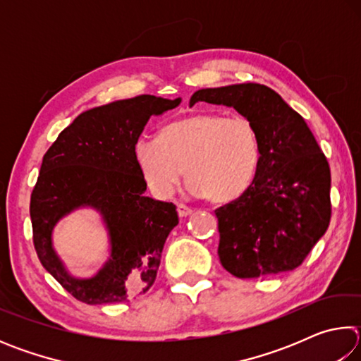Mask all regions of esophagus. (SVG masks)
Segmentation results:
<instances>
[{"mask_svg": "<svg viewBox=\"0 0 361 361\" xmlns=\"http://www.w3.org/2000/svg\"><path fill=\"white\" fill-rule=\"evenodd\" d=\"M176 212H178V215L181 216V218H185V216H189L192 213V209L191 207H188V205H185V204H178V207H176Z\"/></svg>", "mask_w": 361, "mask_h": 361, "instance_id": "obj_1", "label": "esophagus"}]
</instances>
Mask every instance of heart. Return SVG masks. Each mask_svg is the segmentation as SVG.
<instances>
[{
  "mask_svg": "<svg viewBox=\"0 0 361 361\" xmlns=\"http://www.w3.org/2000/svg\"><path fill=\"white\" fill-rule=\"evenodd\" d=\"M133 159L157 197L172 195L186 170L189 191L226 204L239 199L253 183L261 142L248 118L202 111L164 126L159 138H138Z\"/></svg>",
  "mask_w": 361,
  "mask_h": 361,
  "instance_id": "1",
  "label": "heart"
}]
</instances>
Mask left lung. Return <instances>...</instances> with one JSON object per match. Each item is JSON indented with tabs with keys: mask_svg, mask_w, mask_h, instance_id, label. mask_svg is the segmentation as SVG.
<instances>
[{
	"mask_svg": "<svg viewBox=\"0 0 361 361\" xmlns=\"http://www.w3.org/2000/svg\"><path fill=\"white\" fill-rule=\"evenodd\" d=\"M197 102L234 108L259 133L258 172L239 199L215 210L218 256L239 279L296 269L325 234L331 218V173L301 114L276 90L245 82L200 89Z\"/></svg>",
	"mask_w": 361,
	"mask_h": 361,
	"instance_id": "1",
	"label": "left lung"
}]
</instances>
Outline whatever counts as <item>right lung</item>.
Instances as JSON below:
<instances>
[{
    "label": "right lung",
    "mask_w": 361,
    "mask_h": 361,
    "mask_svg": "<svg viewBox=\"0 0 361 361\" xmlns=\"http://www.w3.org/2000/svg\"><path fill=\"white\" fill-rule=\"evenodd\" d=\"M180 103V97L138 95L87 109L42 157L30 200L33 243L46 271L79 301H130L154 283L164 243L178 224V213L172 202L145 195L133 146L151 116ZM79 208L99 213L110 243L104 266L84 279L70 274L53 248L56 223Z\"/></svg>",
    "instance_id": "obj_1"
}]
</instances>
